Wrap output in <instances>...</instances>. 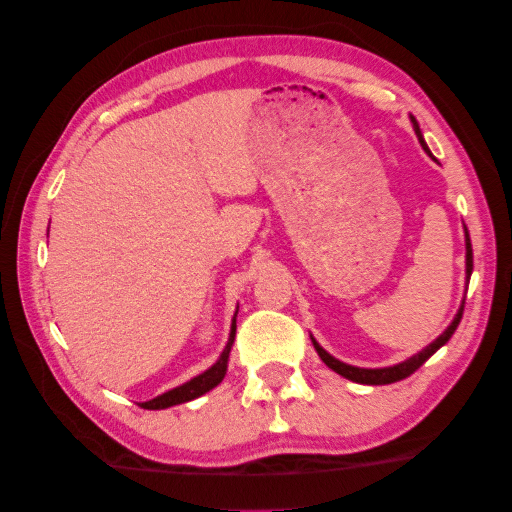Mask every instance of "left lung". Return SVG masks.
Segmentation results:
<instances>
[{"instance_id": "left-lung-1", "label": "left lung", "mask_w": 512, "mask_h": 512, "mask_svg": "<svg viewBox=\"0 0 512 512\" xmlns=\"http://www.w3.org/2000/svg\"><path fill=\"white\" fill-rule=\"evenodd\" d=\"M409 119H411V123H414V130H416V137L420 141V146H423L427 155L432 157V152H429L427 143L423 139V132H420L418 121L411 114H409ZM470 276H472V245H470V233H468V229H465V281H470ZM463 303H465V299H463ZM463 303H461L459 312H456V317L452 319V324L447 326L443 333L434 339L432 344H427L423 351H418L416 355H411L409 360L400 362V364H393V366H382V369H362V366L346 364V362L337 360V357L330 355L326 348H321L315 337L310 335V339H312V346H315V351L319 353V357H321V360H324V364L328 366V369H333L335 373L342 375V378L351 380V382H360V384H391V382H398V380L409 378V375L414 373L416 369H420V366H423L429 360V357H432L438 351V348L450 342V337L454 335V330H456V326H459V321L463 317Z\"/></svg>"}]
</instances>
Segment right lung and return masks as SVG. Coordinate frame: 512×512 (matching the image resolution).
I'll return each instance as SVG.
<instances>
[{
	"label": "right lung",
	"instance_id": "obj_1",
	"mask_svg": "<svg viewBox=\"0 0 512 512\" xmlns=\"http://www.w3.org/2000/svg\"><path fill=\"white\" fill-rule=\"evenodd\" d=\"M238 315V310H236ZM236 315L231 319V330H229V339H227V346L222 348V353L218 360H215L213 366H209L204 373L195 375L184 384H179V387L170 389L166 393H161V396L152 398L141 402L143 409H168V407H175V405H182V402L188 400H195L204 396L206 391H211L218 387V384L224 380V375H227V366H229V353H231V346H233V339H236Z\"/></svg>",
	"mask_w": 512,
	"mask_h": 512
}]
</instances>
